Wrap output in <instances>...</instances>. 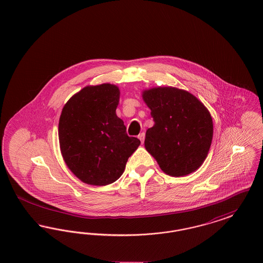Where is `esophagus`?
<instances>
[{
    "label": "esophagus",
    "instance_id": "1",
    "mask_svg": "<svg viewBox=\"0 0 263 263\" xmlns=\"http://www.w3.org/2000/svg\"><path fill=\"white\" fill-rule=\"evenodd\" d=\"M138 138L140 139L141 143L143 144V143H144V140H145V133H141V134H139V136H138Z\"/></svg>",
    "mask_w": 263,
    "mask_h": 263
}]
</instances>
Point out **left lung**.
<instances>
[{
    "mask_svg": "<svg viewBox=\"0 0 263 263\" xmlns=\"http://www.w3.org/2000/svg\"><path fill=\"white\" fill-rule=\"evenodd\" d=\"M155 124L146 132L145 148L164 174L187 175L205 161L213 138L211 114L192 93L173 87L143 91Z\"/></svg>",
    "mask_w": 263,
    "mask_h": 263,
    "instance_id": "left-lung-1",
    "label": "left lung"
}]
</instances>
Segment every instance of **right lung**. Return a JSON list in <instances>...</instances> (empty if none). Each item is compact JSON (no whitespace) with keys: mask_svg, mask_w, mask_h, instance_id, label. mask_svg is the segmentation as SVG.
I'll list each match as a JSON object with an SVG mask.
<instances>
[{"mask_svg":"<svg viewBox=\"0 0 263 263\" xmlns=\"http://www.w3.org/2000/svg\"><path fill=\"white\" fill-rule=\"evenodd\" d=\"M119 97L114 85L88 86L63 107L58 127L63 159L87 184L102 186L116 181L141 144L127 135L124 122L116 115Z\"/></svg>","mask_w":263,"mask_h":263,"instance_id":"add662e5","label":"right lung"}]
</instances>
